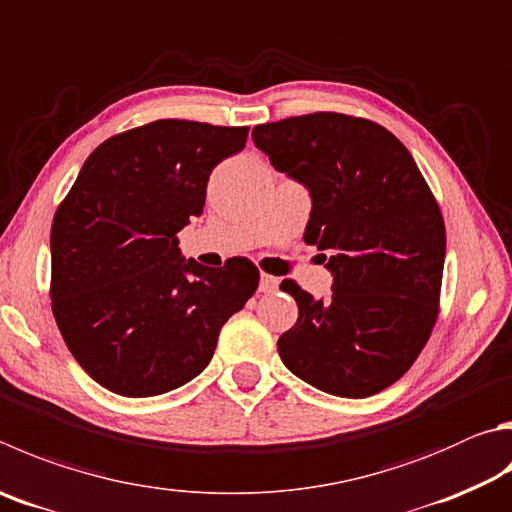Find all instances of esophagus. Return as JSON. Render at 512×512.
Here are the masks:
<instances>
[{"instance_id": "1", "label": "esophagus", "mask_w": 512, "mask_h": 512, "mask_svg": "<svg viewBox=\"0 0 512 512\" xmlns=\"http://www.w3.org/2000/svg\"><path fill=\"white\" fill-rule=\"evenodd\" d=\"M277 286H280V280H277V277L262 273V280H259V293H275Z\"/></svg>"}]
</instances>
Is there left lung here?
<instances>
[{
	"instance_id": "8db88e82",
	"label": "left lung",
	"mask_w": 512,
	"mask_h": 512,
	"mask_svg": "<svg viewBox=\"0 0 512 512\" xmlns=\"http://www.w3.org/2000/svg\"><path fill=\"white\" fill-rule=\"evenodd\" d=\"M275 170L302 181L313 210L304 241L331 250L333 295L284 280L295 327L277 349L297 378L345 398L394 385L439 315L445 224L412 154L374 120L315 111L253 129Z\"/></svg>"
}]
</instances>
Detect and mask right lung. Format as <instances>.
<instances>
[{"mask_svg": "<svg viewBox=\"0 0 512 512\" xmlns=\"http://www.w3.org/2000/svg\"><path fill=\"white\" fill-rule=\"evenodd\" d=\"M248 127L163 118L100 143L55 210L51 309L80 367L120 396L199 376L219 331L259 284L257 266L183 262L176 232L201 217L215 165Z\"/></svg>", "mask_w": 512, "mask_h": 512, "instance_id": "right-lung-1", "label": "right lung"}]
</instances>
